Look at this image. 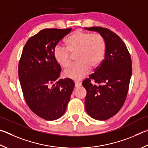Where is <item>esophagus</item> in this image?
Returning a JSON list of instances; mask_svg holds the SVG:
<instances>
[{"label":"esophagus","mask_w":148,"mask_h":148,"mask_svg":"<svg viewBox=\"0 0 148 148\" xmlns=\"http://www.w3.org/2000/svg\"><path fill=\"white\" fill-rule=\"evenodd\" d=\"M80 86H82V83L79 82H75V87L78 88Z\"/></svg>","instance_id":"1"}]
</instances>
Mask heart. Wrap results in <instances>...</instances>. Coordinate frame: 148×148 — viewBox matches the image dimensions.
Segmentation results:
<instances>
[{"instance_id":"1","label":"heart","mask_w":148,"mask_h":148,"mask_svg":"<svg viewBox=\"0 0 148 148\" xmlns=\"http://www.w3.org/2000/svg\"><path fill=\"white\" fill-rule=\"evenodd\" d=\"M66 48L57 45L53 50L55 61L63 68L71 64V55H76V65L63 72V76L74 80H81L90 72V67L100 66L106 55V42L99 34L76 30L65 40Z\"/></svg>"}]
</instances>
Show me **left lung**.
<instances>
[{"label":"left lung","instance_id":"8db88e82","mask_svg":"<svg viewBox=\"0 0 148 148\" xmlns=\"http://www.w3.org/2000/svg\"><path fill=\"white\" fill-rule=\"evenodd\" d=\"M84 29L98 32L106 42L105 59L82 83L87 90V114L94 119L106 120L116 114L124 103L132 74L131 56L120 37L110 29L98 26ZM91 80L99 85H92Z\"/></svg>","mask_w":148,"mask_h":148}]
</instances>
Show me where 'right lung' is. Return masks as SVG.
I'll return each mask as SVG.
<instances>
[{"label":"right lung","instance_id":"add662e5","mask_svg":"<svg viewBox=\"0 0 148 148\" xmlns=\"http://www.w3.org/2000/svg\"><path fill=\"white\" fill-rule=\"evenodd\" d=\"M72 28L43 29L24 47L18 63V77L26 103L37 116L54 120L65 112L75 84L60 79L61 69L53 52Z\"/></svg>","mask_w":148,"mask_h":148}]
</instances>
